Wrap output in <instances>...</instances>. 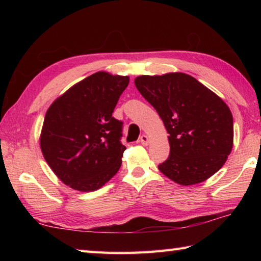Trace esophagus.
<instances>
[{
    "mask_svg": "<svg viewBox=\"0 0 261 261\" xmlns=\"http://www.w3.org/2000/svg\"><path fill=\"white\" fill-rule=\"evenodd\" d=\"M139 142L141 143V145H143V146H148V145H149V138H148V136L142 135V136L140 137Z\"/></svg>",
    "mask_w": 261,
    "mask_h": 261,
    "instance_id": "1",
    "label": "esophagus"
}]
</instances>
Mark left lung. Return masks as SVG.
<instances>
[{
    "instance_id": "1",
    "label": "left lung",
    "mask_w": 261,
    "mask_h": 261,
    "mask_svg": "<svg viewBox=\"0 0 261 261\" xmlns=\"http://www.w3.org/2000/svg\"><path fill=\"white\" fill-rule=\"evenodd\" d=\"M135 85L169 134V157L158 166L166 177L195 185L222 167L233 147V118L222 98L184 73L138 76Z\"/></svg>"
}]
</instances>
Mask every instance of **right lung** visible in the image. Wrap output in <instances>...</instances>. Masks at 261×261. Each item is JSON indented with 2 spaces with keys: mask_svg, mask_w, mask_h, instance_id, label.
<instances>
[{
  "mask_svg": "<svg viewBox=\"0 0 261 261\" xmlns=\"http://www.w3.org/2000/svg\"><path fill=\"white\" fill-rule=\"evenodd\" d=\"M129 76L97 71L76 83L49 107L40 148L49 167L64 184L93 192L118 173L125 147L122 122L112 113Z\"/></svg>",
  "mask_w": 261,
  "mask_h": 261,
  "instance_id": "obj_1",
  "label": "right lung"
}]
</instances>
